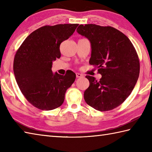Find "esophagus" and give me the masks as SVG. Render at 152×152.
<instances>
[{"instance_id":"esophagus-1","label":"esophagus","mask_w":152,"mask_h":152,"mask_svg":"<svg viewBox=\"0 0 152 152\" xmlns=\"http://www.w3.org/2000/svg\"><path fill=\"white\" fill-rule=\"evenodd\" d=\"M76 78H82V77H83V75L82 74H80V73H76Z\"/></svg>"}]
</instances>
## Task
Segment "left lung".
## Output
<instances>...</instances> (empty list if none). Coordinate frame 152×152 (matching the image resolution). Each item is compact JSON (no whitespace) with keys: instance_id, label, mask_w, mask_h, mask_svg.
Instances as JSON below:
<instances>
[{"instance_id":"8db88e82","label":"left lung","mask_w":152,"mask_h":152,"mask_svg":"<svg viewBox=\"0 0 152 152\" xmlns=\"http://www.w3.org/2000/svg\"><path fill=\"white\" fill-rule=\"evenodd\" d=\"M76 31L90 40L89 62L102 76L99 81L86 76L90 86L84 91L85 102L100 111L117 107L131 94L139 77L140 61L134 47L123 33L111 26L80 25Z\"/></svg>"}]
</instances>
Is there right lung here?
<instances>
[{
  "label": "right lung",
  "mask_w": 152,
  "mask_h": 152,
  "mask_svg": "<svg viewBox=\"0 0 152 152\" xmlns=\"http://www.w3.org/2000/svg\"><path fill=\"white\" fill-rule=\"evenodd\" d=\"M78 24L45 26L23 41L14 59V73L20 91L33 106L44 111L60 107L64 95L76 79L68 71L64 76L51 70L53 61L61 57L60 45Z\"/></svg>",
  "instance_id": "add662e5"
}]
</instances>
